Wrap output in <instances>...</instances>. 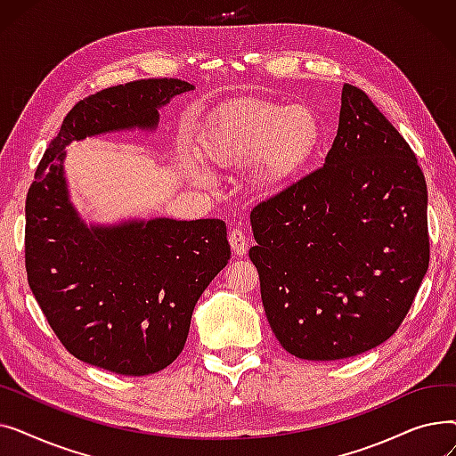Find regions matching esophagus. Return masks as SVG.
Returning a JSON list of instances; mask_svg holds the SVG:
<instances>
[{
	"instance_id": "esophagus-1",
	"label": "esophagus",
	"mask_w": 456,
	"mask_h": 456,
	"mask_svg": "<svg viewBox=\"0 0 456 456\" xmlns=\"http://www.w3.org/2000/svg\"><path fill=\"white\" fill-rule=\"evenodd\" d=\"M229 244L236 256H244L248 253V236L240 229H232L229 232Z\"/></svg>"
}]
</instances>
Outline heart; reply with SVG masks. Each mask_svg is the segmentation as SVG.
<instances>
[{"mask_svg":"<svg viewBox=\"0 0 456 456\" xmlns=\"http://www.w3.org/2000/svg\"><path fill=\"white\" fill-rule=\"evenodd\" d=\"M320 136V118L308 105L242 102L227 107L201 134L198 153L220 170L256 164V184L277 191L313 157ZM186 174L194 184H214V175L203 166L191 164Z\"/></svg>","mask_w":456,"mask_h":456,"instance_id":"heart-1","label":"heart"}]
</instances>
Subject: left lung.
I'll return each instance as SVG.
<instances>
[{
	"instance_id": "8db88e82",
	"label": "left lung",
	"mask_w": 456,
	"mask_h": 456,
	"mask_svg": "<svg viewBox=\"0 0 456 456\" xmlns=\"http://www.w3.org/2000/svg\"><path fill=\"white\" fill-rule=\"evenodd\" d=\"M266 318L305 361L387 342L428 268L427 183L399 131L353 85L320 170L251 210Z\"/></svg>"
}]
</instances>
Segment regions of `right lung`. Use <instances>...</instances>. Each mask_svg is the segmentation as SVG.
<instances>
[{"mask_svg":"<svg viewBox=\"0 0 456 456\" xmlns=\"http://www.w3.org/2000/svg\"><path fill=\"white\" fill-rule=\"evenodd\" d=\"M194 90L142 79L92 94L45 150L26 200V270L42 313L79 361L150 375L184 347L191 313L231 258L222 220H126L86 225L69 201L66 146L116 131H155L159 109Z\"/></svg>","mask_w":456,"mask_h":456,"instance_id":"1","label":"right lung"}]
</instances>
